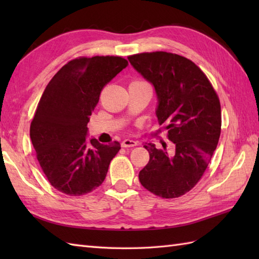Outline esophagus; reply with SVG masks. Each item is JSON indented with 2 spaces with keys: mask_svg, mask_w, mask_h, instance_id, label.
I'll list each match as a JSON object with an SVG mask.
<instances>
[{
  "mask_svg": "<svg viewBox=\"0 0 259 259\" xmlns=\"http://www.w3.org/2000/svg\"><path fill=\"white\" fill-rule=\"evenodd\" d=\"M138 145V142L135 141V140H131V139H124L122 142H121V146L123 148H130V147H135Z\"/></svg>",
  "mask_w": 259,
  "mask_h": 259,
  "instance_id": "1",
  "label": "esophagus"
}]
</instances>
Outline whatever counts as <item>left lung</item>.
Returning a JSON list of instances; mask_svg holds the SVG:
<instances>
[{
  "label": "left lung",
  "instance_id": "obj_1",
  "mask_svg": "<svg viewBox=\"0 0 259 259\" xmlns=\"http://www.w3.org/2000/svg\"><path fill=\"white\" fill-rule=\"evenodd\" d=\"M157 96L159 124H168L175 151L149 142V162L139 172L146 189L162 198L185 195L199 181L216 150L222 126L219 99L205 73L178 54L151 52L128 58Z\"/></svg>",
  "mask_w": 259,
  "mask_h": 259
}]
</instances>
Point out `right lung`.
I'll return each instance as SVG.
<instances>
[{"label":"right lung","mask_w":259,"mask_h":259,"mask_svg":"<svg viewBox=\"0 0 259 259\" xmlns=\"http://www.w3.org/2000/svg\"><path fill=\"white\" fill-rule=\"evenodd\" d=\"M128 65L121 57L71 60L49 82L30 126L38 163L50 184L70 196L95 190L120 150L117 141L88 139L101 90Z\"/></svg>","instance_id":"add662e5"}]
</instances>
